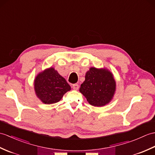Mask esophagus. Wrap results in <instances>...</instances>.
Returning a JSON list of instances; mask_svg holds the SVG:
<instances>
[{"label": "esophagus", "mask_w": 155, "mask_h": 155, "mask_svg": "<svg viewBox=\"0 0 155 155\" xmlns=\"http://www.w3.org/2000/svg\"><path fill=\"white\" fill-rule=\"evenodd\" d=\"M79 88V86L78 84H73V88L74 90H78Z\"/></svg>", "instance_id": "1"}]
</instances>
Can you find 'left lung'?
Returning <instances> with one entry per match:
<instances>
[{
    "mask_svg": "<svg viewBox=\"0 0 155 155\" xmlns=\"http://www.w3.org/2000/svg\"><path fill=\"white\" fill-rule=\"evenodd\" d=\"M79 91L90 104L103 106L112 99L116 91V81L110 71L92 67L86 73L85 81Z\"/></svg>",
    "mask_w": 155,
    "mask_h": 155,
    "instance_id": "obj_1",
    "label": "left lung"
}]
</instances>
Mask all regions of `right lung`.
<instances>
[{"label":"right lung","mask_w":155,"mask_h":155,"mask_svg":"<svg viewBox=\"0 0 155 155\" xmlns=\"http://www.w3.org/2000/svg\"><path fill=\"white\" fill-rule=\"evenodd\" d=\"M35 91L38 98L47 104L58 102L71 90L70 85L53 68L39 73L35 79Z\"/></svg>","instance_id":"1"}]
</instances>
